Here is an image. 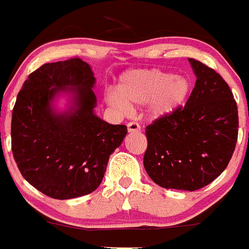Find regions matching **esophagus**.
<instances>
[{"label": "esophagus", "mask_w": 249, "mask_h": 249, "mask_svg": "<svg viewBox=\"0 0 249 249\" xmlns=\"http://www.w3.org/2000/svg\"><path fill=\"white\" fill-rule=\"evenodd\" d=\"M127 127H128V132H139L141 131V126H139L138 123L137 122H129L128 124H127Z\"/></svg>", "instance_id": "1"}]
</instances>
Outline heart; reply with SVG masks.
<instances>
[{
    "mask_svg": "<svg viewBox=\"0 0 249 249\" xmlns=\"http://www.w3.org/2000/svg\"><path fill=\"white\" fill-rule=\"evenodd\" d=\"M118 93L108 94L107 101L118 108L127 104L143 105L149 103L151 117L171 115L186 104L191 95V83L186 77H175L174 73L159 68L131 70L118 80Z\"/></svg>",
    "mask_w": 249,
    "mask_h": 249,
    "instance_id": "b5f03b06",
    "label": "heart"
}]
</instances>
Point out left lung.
I'll use <instances>...</instances> for the list:
<instances>
[{
    "label": "left lung",
    "instance_id": "1",
    "mask_svg": "<svg viewBox=\"0 0 249 249\" xmlns=\"http://www.w3.org/2000/svg\"><path fill=\"white\" fill-rule=\"evenodd\" d=\"M196 85L186 105L145 128L144 167L164 188L197 191L229 165L238 136V111L233 94L219 73L188 58Z\"/></svg>",
    "mask_w": 249,
    "mask_h": 249
}]
</instances>
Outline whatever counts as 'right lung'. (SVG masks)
<instances>
[{
  "mask_svg": "<svg viewBox=\"0 0 249 249\" xmlns=\"http://www.w3.org/2000/svg\"><path fill=\"white\" fill-rule=\"evenodd\" d=\"M90 66L72 57L45 63L28 75L12 112V153L22 176L55 199L89 194L100 186L108 158L127 134L94 115ZM60 91L75 94L73 110L56 114L49 103Z\"/></svg>",
  "mask_w": 249,
  "mask_h": 249,
  "instance_id": "1",
  "label": "right lung"
}]
</instances>
